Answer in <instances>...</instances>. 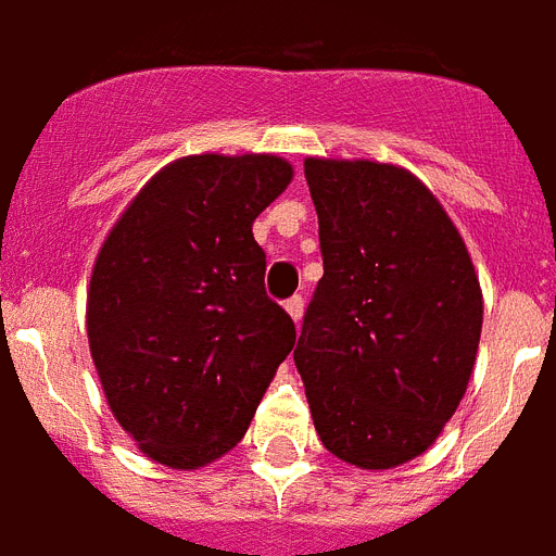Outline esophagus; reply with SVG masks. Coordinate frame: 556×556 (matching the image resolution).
<instances>
[{"label":"esophagus","instance_id":"34e87169","mask_svg":"<svg viewBox=\"0 0 556 556\" xmlns=\"http://www.w3.org/2000/svg\"><path fill=\"white\" fill-rule=\"evenodd\" d=\"M283 309L290 313L292 321L301 324V318H304V299H299V295H295V299H290L287 304H283Z\"/></svg>","mask_w":556,"mask_h":556}]
</instances>
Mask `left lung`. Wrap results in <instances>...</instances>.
<instances>
[{
	"mask_svg": "<svg viewBox=\"0 0 556 556\" xmlns=\"http://www.w3.org/2000/svg\"><path fill=\"white\" fill-rule=\"evenodd\" d=\"M324 278L295 367L315 433L341 462L390 470L439 439L482 332L479 275L437 194L379 160L306 157Z\"/></svg>",
	"mask_w": 556,
	"mask_h": 556,
	"instance_id": "1",
	"label": "left lung"
}]
</instances>
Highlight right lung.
<instances>
[{
    "label": "right lung",
    "mask_w": 556,
    "mask_h": 556,
    "mask_svg": "<svg viewBox=\"0 0 556 556\" xmlns=\"http://www.w3.org/2000/svg\"><path fill=\"white\" fill-rule=\"evenodd\" d=\"M290 180L278 154H189L135 194L97 252L86 330L102 393L166 468L229 454L295 344L252 238Z\"/></svg>",
    "instance_id": "obj_1"
}]
</instances>
